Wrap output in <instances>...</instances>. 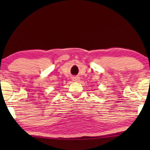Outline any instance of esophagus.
<instances>
[{
    "label": "esophagus",
    "mask_w": 150,
    "mask_h": 150,
    "mask_svg": "<svg viewBox=\"0 0 150 150\" xmlns=\"http://www.w3.org/2000/svg\"><path fill=\"white\" fill-rule=\"evenodd\" d=\"M73 81H75V82H79V81H80V77H73Z\"/></svg>",
    "instance_id": "obj_1"
}]
</instances>
